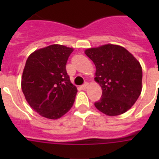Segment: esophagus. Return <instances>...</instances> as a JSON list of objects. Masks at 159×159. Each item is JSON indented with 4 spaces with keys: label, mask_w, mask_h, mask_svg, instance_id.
<instances>
[{
    "label": "esophagus",
    "mask_w": 159,
    "mask_h": 159,
    "mask_svg": "<svg viewBox=\"0 0 159 159\" xmlns=\"http://www.w3.org/2000/svg\"><path fill=\"white\" fill-rule=\"evenodd\" d=\"M87 87H88V82H85L84 84L82 85V87H82V90H85V89H87Z\"/></svg>",
    "instance_id": "34e87169"
}]
</instances>
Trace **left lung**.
I'll return each instance as SVG.
<instances>
[{"label":"left lung","mask_w":159,"mask_h":159,"mask_svg":"<svg viewBox=\"0 0 159 159\" xmlns=\"http://www.w3.org/2000/svg\"><path fill=\"white\" fill-rule=\"evenodd\" d=\"M85 53L94 62L97 81L102 95L95 102L97 110L107 116H118L129 110L142 91L140 63L125 48L106 44L88 48Z\"/></svg>","instance_id":"obj_1"}]
</instances>
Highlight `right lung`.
<instances>
[{
	"instance_id": "1",
	"label": "right lung",
	"mask_w": 159,
	"mask_h": 159,
	"mask_svg": "<svg viewBox=\"0 0 159 159\" xmlns=\"http://www.w3.org/2000/svg\"><path fill=\"white\" fill-rule=\"evenodd\" d=\"M72 48L53 44L34 51L27 58L21 87L29 105L40 116L58 119L74 103L77 89L66 70Z\"/></svg>"
}]
</instances>
